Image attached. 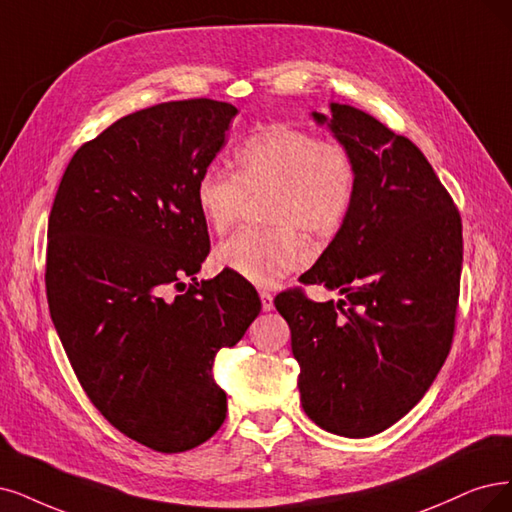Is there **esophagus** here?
<instances>
[{
    "instance_id": "obj_1",
    "label": "esophagus",
    "mask_w": 512,
    "mask_h": 512,
    "mask_svg": "<svg viewBox=\"0 0 512 512\" xmlns=\"http://www.w3.org/2000/svg\"><path fill=\"white\" fill-rule=\"evenodd\" d=\"M259 297H261V308H263V312H270V310L274 308V297H272V293L261 291Z\"/></svg>"
}]
</instances>
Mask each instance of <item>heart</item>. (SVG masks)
Returning a JSON list of instances; mask_svg holds the SVG:
<instances>
[{
    "mask_svg": "<svg viewBox=\"0 0 512 512\" xmlns=\"http://www.w3.org/2000/svg\"><path fill=\"white\" fill-rule=\"evenodd\" d=\"M238 173L219 164L196 179V204L213 232L236 225L249 196H268L270 230H242L215 249L217 266L270 289L304 270L312 249L304 234L333 236L350 215L356 164L335 141L291 126L257 130L236 151Z\"/></svg>",
    "mask_w": 512,
    "mask_h": 512,
    "instance_id": "1",
    "label": "heart"
}]
</instances>
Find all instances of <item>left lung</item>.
Segmentation results:
<instances>
[{"instance_id": "1", "label": "left lung", "mask_w": 512, "mask_h": 512, "mask_svg": "<svg viewBox=\"0 0 512 512\" xmlns=\"http://www.w3.org/2000/svg\"><path fill=\"white\" fill-rule=\"evenodd\" d=\"M327 124L356 164L339 232L301 276L344 299L276 295L299 363L301 407L339 437L390 428L420 403L456 329L462 219L422 151L369 113L331 103Z\"/></svg>"}]
</instances>
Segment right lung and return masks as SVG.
<instances>
[{
  "instance_id": "add662e5",
  "label": "right lung",
  "mask_w": 512,
  "mask_h": 512,
  "mask_svg": "<svg viewBox=\"0 0 512 512\" xmlns=\"http://www.w3.org/2000/svg\"><path fill=\"white\" fill-rule=\"evenodd\" d=\"M236 113L187 99L120 118L75 151L48 219L46 295L69 363L111 426L162 453L219 430L215 356L261 310L234 274L196 280L211 251L196 179Z\"/></svg>"
}]
</instances>
